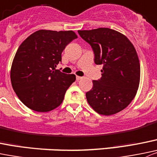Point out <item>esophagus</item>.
<instances>
[{"label":"esophagus","mask_w":157,"mask_h":157,"mask_svg":"<svg viewBox=\"0 0 157 157\" xmlns=\"http://www.w3.org/2000/svg\"><path fill=\"white\" fill-rule=\"evenodd\" d=\"M82 78H83V77H80V76H77V77H76V79H77V80H81Z\"/></svg>","instance_id":"1"}]
</instances>
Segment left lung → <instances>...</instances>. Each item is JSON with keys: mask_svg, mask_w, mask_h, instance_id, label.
Listing matches in <instances>:
<instances>
[{"mask_svg": "<svg viewBox=\"0 0 157 157\" xmlns=\"http://www.w3.org/2000/svg\"><path fill=\"white\" fill-rule=\"evenodd\" d=\"M92 48L96 64H103L102 77L93 80L86 93L90 106L101 115L109 116L125 109L136 96L140 65L133 44L123 33L106 27L78 30Z\"/></svg>", "mask_w": 157, "mask_h": 157, "instance_id": "left-lung-1", "label": "left lung"}]
</instances>
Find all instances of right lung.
I'll return each instance as SVG.
<instances>
[{"instance_id":"1","label":"right lung","mask_w":157,"mask_h":157,"mask_svg":"<svg viewBox=\"0 0 157 157\" xmlns=\"http://www.w3.org/2000/svg\"><path fill=\"white\" fill-rule=\"evenodd\" d=\"M76 38L73 30H40L20 45L12 63L10 80L26 106L36 112H48L61 104L76 76L55 67L61 62L64 48Z\"/></svg>"}]
</instances>
